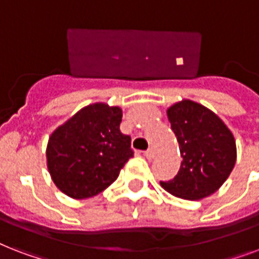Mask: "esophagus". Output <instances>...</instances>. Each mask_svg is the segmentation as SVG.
Here are the masks:
<instances>
[{"label": "esophagus", "mask_w": 259, "mask_h": 259, "mask_svg": "<svg viewBox=\"0 0 259 259\" xmlns=\"http://www.w3.org/2000/svg\"><path fill=\"white\" fill-rule=\"evenodd\" d=\"M145 157L148 158V160H152V158H154V150L152 149V148H149L148 150H145Z\"/></svg>", "instance_id": "34e87169"}]
</instances>
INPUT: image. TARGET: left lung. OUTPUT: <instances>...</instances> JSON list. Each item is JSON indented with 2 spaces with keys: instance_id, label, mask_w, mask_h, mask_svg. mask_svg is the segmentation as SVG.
Returning <instances> with one entry per match:
<instances>
[{
  "instance_id": "8db88e82",
  "label": "left lung",
  "mask_w": 259,
  "mask_h": 259,
  "mask_svg": "<svg viewBox=\"0 0 259 259\" xmlns=\"http://www.w3.org/2000/svg\"><path fill=\"white\" fill-rule=\"evenodd\" d=\"M166 114L183 162L172 180L160 184L187 200L209 196L227 180L235 165L237 146L233 133L217 114L196 102H179Z\"/></svg>"
}]
</instances>
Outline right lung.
Segmentation results:
<instances>
[{
  "mask_svg": "<svg viewBox=\"0 0 259 259\" xmlns=\"http://www.w3.org/2000/svg\"><path fill=\"white\" fill-rule=\"evenodd\" d=\"M122 110L105 103L90 105L59 126L47 146L51 177L62 192L86 199L117 180L133 157L130 136L122 134Z\"/></svg>",
  "mask_w": 259,
  "mask_h": 259,
  "instance_id": "add662e5",
  "label": "right lung"
}]
</instances>
